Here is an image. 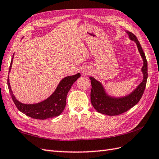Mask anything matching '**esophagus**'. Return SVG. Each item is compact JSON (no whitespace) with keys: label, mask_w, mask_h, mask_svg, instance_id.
<instances>
[{"label":"esophagus","mask_w":159,"mask_h":159,"mask_svg":"<svg viewBox=\"0 0 159 159\" xmlns=\"http://www.w3.org/2000/svg\"><path fill=\"white\" fill-rule=\"evenodd\" d=\"M88 72H89L88 70H83V74H88Z\"/></svg>","instance_id":"esophagus-1"}]
</instances>
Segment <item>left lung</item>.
I'll list each match as a JSON object with an SVG mask.
<instances>
[{"label":"left lung","instance_id":"8db88e82","mask_svg":"<svg viewBox=\"0 0 159 159\" xmlns=\"http://www.w3.org/2000/svg\"><path fill=\"white\" fill-rule=\"evenodd\" d=\"M130 39L136 43L137 48L143 61V66L141 68L143 72V80L137 88L128 96L121 98L110 96L106 93L102 83L93 77H89L92 83L91 90V102L98 112L107 116H114L123 113L139 102L146 88L148 79V62L146 55L141 48L137 37L133 33L126 31Z\"/></svg>","mask_w":159,"mask_h":159}]
</instances>
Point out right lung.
<instances>
[{"label": "right lung", "instance_id": "1", "mask_svg": "<svg viewBox=\"0 0 159 159\" xmlns=\"http://www.w3.org/2000/svg\"><path fill=\"white\" fill-rule=\"evenodd\" d=\"M13 54L11 63H10L9 70L11 69ZM80 76V74L78 73L75 75L66 76L61 80L55 92L51 96L45 100L36 104H23L16 98L15 96L11 91L10 86L9 79L8 76L7 85L10 95L18 109L24 114L34 119L45 120L48 118L59 116L61 113L66 104L67 94L70 91L73 83Z\"/></svg>", "mask_w": 159, "mask_h": 159}]
</instances>
